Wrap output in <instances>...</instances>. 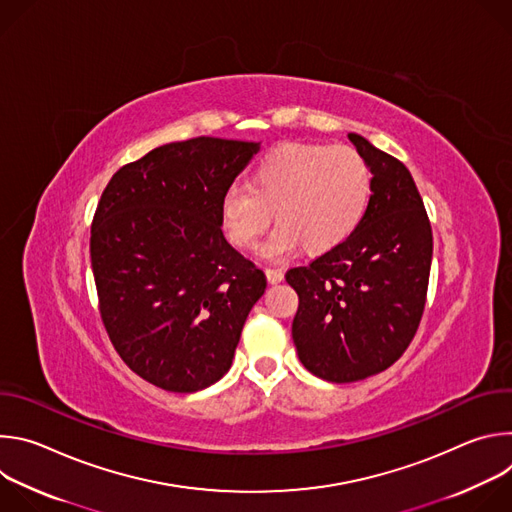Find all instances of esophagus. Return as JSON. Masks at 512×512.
I'll use <instances>...</instances> for the list:
<instances>
[{
  "instance_id": "1",
  "label": "esophagus",
  "mask_w": 512,
  "mask_h": 512,
  "mask_svg": "<svg viewBox=\"0 0 512 512\" xmlns=\"http://www.w3.org/2000/svg\"><path fill=\"white\" fill-rule=\"evenodd\" d=\"M265 275H267V281H269V283H279V281H283V271L277 269V267H267V269H265Z\"/></svg>"
}]
</instances>
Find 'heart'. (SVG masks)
<instances>
[{"label":"heart","instance_id":"b5f03b06","mask_svg":"<svg viewBox=\"0 0 512 512\" xmlns=\"http://www.w3.org/2000/svg\"><path fill=\"white\" fill-rule=\"evenodd\" d=\"M373 198V172L350 145H283L257 164L247 184H231L221 198V223L237 249L261 247L269 261H283L302 245L326 253L362 223Z\"/></svg>","mask_w":512,"mask_h":512}]
</instances>
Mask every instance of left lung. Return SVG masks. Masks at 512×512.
I'll return each mask as SVG.
<instances>
[{"label":"left lung","instance_id":"obj_1","mask_svg":"<svg viewBox=\"0 0 512 512\" xmlns=\"http://www.w3.org/2000/svg\"><path fill=\"white\" fill-rule=\"evenodd\" d=\"M373 172V198L336 249L285 273L300 306L291 336L304 367L332 383L377 375L413 340L427 296L433 239L411 172L348 133Z\"/></svg>","mask_w":512,"mask_h":512}]
</instances>
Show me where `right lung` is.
Returning a JSON list of instances; mask_svg holds the SVG:
<instances>
[{
  "label": "right lung",
  "mask_w": 512,
  "mask_h": 512,
  "mask_svg": "<svg viewBox=\"0 0 512 512\" xmlns=\"http://www.w3.org/2000/svg\"><path fill=\"white\" fill-rule=\"evenodd\" d=\"M255 141H174L117 170L91 227V267L107 334L148 383L194 393L231 369L265 273L233 249L221 198Z\"/></svg>",
  "instance_id": "right-lung-1"
}]
</instances>
